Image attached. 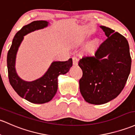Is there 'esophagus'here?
I'll list each match as a JSON object with an SVG mask.
<instances>
[{
  "instance_id": "1",
  "label": "esophagus",
  "mask_w": 135,
  "mask_h": 135,
  "mask_svg": "<svg viewBox=\"0 0 135 135\" xmlns=\"http://www.w3.org/2000/svg\"><path fill=\"white\" fill-rule=\"evenodd\" d=\"M72 60H73L74 65H78V59H77V57H75V56H73V57H72Z\"/></svg>"
}]
</instances>
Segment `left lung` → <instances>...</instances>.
I'll use <instances>...</instances> for the list:
<instances>
[{
    "mask_svg": "<svg viewBox=\"0 0 135 135\" xmlns=\"http://www.w3.org/2000/svg\"><path fill=\"white\" fill-rule=\"evenodd\" d=\"M100 28L106 40L94 55H84L78 63L83 70L80 91L84 100L92 104H103L116 98L131 71V57L126 38L107 27ZM106 56L107 59L104 58Z\"/></svg>",
    "mask_w": 135,
    "mask_h": 135,
    "instance_id": "8db88e82",
    "label": "left lung"
}]
</instances>
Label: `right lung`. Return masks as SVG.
<instances>
[{
    "mask_svg": "<svg viewBox=\"0 0 135 135\" xmlns=\"http://www.w3.org/2000/svg\"><path fill=\"white\" fill-rule=\"evenodd\" d=\"M48 23L45 20H37L23 26L15 35L7 52V65L10 84L19 96L35 104H44L51 100L57 92V77L67 73L72 66V58L66 61H54L42 77L31 82L23 81L18 75L15 69L16 56L23 36L45 27Z\"/></svg>",
    "mask_w": 135,
    "mask_h": 135,
    "instance_id": "1",
    "label": "right lung"
}]
</instances>
